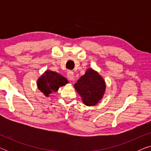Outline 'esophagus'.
<instances>
[{"label": "esophagus", "instance_id": "1", "mask_svg": "<svg viewBox=\"0 0 151 151\" xmlns=\"http://www.w3.org/2000/svg\"><path fill=\"white\" fill-rule=\"evenodd\" d=\"M67 78L69 80H75V76H74V73L72 71H68L67 73Z\"/></svg>", "mask_w": 151, "mask_h": 151}]
</instances>
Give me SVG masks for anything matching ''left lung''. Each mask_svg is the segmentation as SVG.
<instances>
[{
  "instance_id": "1",
  "label": "left lung",
  "mask_w": 151,
  "mask_h": 151,
  "mask_svg": "<svg viewBox=\"0 0 151 151\" xmlns=\"http://www.w3.org/2000/svg\"><path fill=\"white\" fill-rule=\"evenodd\" d=\"M74 87L81 96L84 104L93 106L102 98L106 85L102 77L97 72L89 69L76 82Z\"/></svg>"
}]
</instances>
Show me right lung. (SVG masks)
I'll return each instance as SVG.
<instances>
[{"label": "right lung", "instance_id": "obj_1", "mask_svg": "<svg viewBox=\"0 0 151 151\" xmlns=\"http://www.w3.org/2000/svg\"><path fill=\"white\" fill-rule=\"evenodd\" d=\"M67 80L63 76L55 72L47 71L38 80L39 90L46 96L53 91H57L60 86L67 83Z\"/></svg>", "mask_w": 151, "mask_h": 151}]
</instances>
